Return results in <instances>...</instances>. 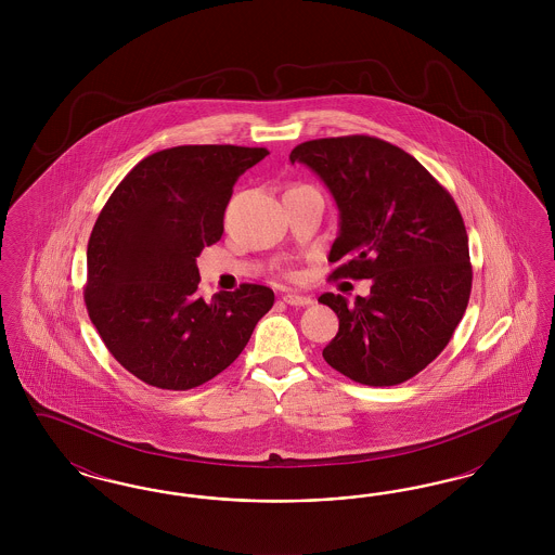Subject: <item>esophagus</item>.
Listing matches in <instances>:
<instances>
[{"mask_svg": "<svg viewBox=\"0 0 555 555\" xmlns=\"http://www.w3.org/2000/svg\"><path fill=\"white\" fill-rule=\"evenodd\" d=\"M283 301L289 304V306H312L314 299L308 297V295H297V293H285L283 295Z\"/></svg>", "mask_w": 555, "mask_h": 555, "instance_id": "obj_1", "label": "esophagus"}]
</instances>
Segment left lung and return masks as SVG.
Masks as SVG:
<instances>
[{
  "label": "left lung",
  "mask_w": 555,
  "mask_h": 555,
  "mask_svg": "<svg viewBox=\"0 0 555 555\" xmlns=\"http://www.w3.org/2000/svg\"><path fill=\"white\" fill-rule=\"evenodd\" d=\"M291 162L310 166L339 208L331 279H370L369 297L324 293L339 318L324 347L347 378L391 387L426 369L449 344L473 289L468 235L453 197L401 147L369 134L299 143Z\"/></svg>",
  "instance_id": "left-lung-1"
}]
</instances>
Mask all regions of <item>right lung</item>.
Instances as JSON below:
<instances>
[{
	"label": "right lung",
	"mask_w": 555,
	"mask_h": 555,
	"mask_svg": "<svg viewBox=\"0 0 555 555\" xmlns=\"http://www.w3.org/2000/svg\"><path fill=\"white\" fill-rule=\"evenodd\" d=\"M266 147L179 145L141 159L114 189L87 245L85 304L107 351L139 380L186 391L229 369L274 304L243 283L197 295L195 258L224 233L238 177Z\"/></svg>",
	"instance_id": "1"
}]
</instances>
